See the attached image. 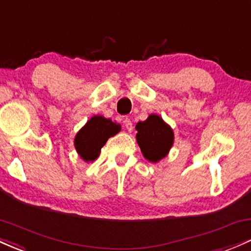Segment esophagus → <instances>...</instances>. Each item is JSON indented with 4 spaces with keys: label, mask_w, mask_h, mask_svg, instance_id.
Segmentation results:
<instances>
[{
    "label": "esophagus",
    "mask_w": 251,
    "mask_h": 251,
    "mask_svg": "<svg viewBox=\"0 0 251 251\" xmlns=\"http://www.w3.org/2000/svg\"><path fill=\"white\" fill-rule=\"evenodd\" d=\"M124 125H125L126 130H127L128 132H131L132 130H133V124H132L131 119H128V118H125V119H124Z\"/></svg>",
    "instance_id": "34e87169"
}]
</instances>
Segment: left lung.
<instances>
[{
    "mask_svg": "<svg viewBox=\"0 0 251 251\" xmlns=\"http://www.w3.org/2000/svg\"><path fill=\"white\" fill-rule=\"evenodd\" d=\"M137 142L145 158L150 162H158L167 155L174 142L173 130L159 118L151 114L145 121L136 125Z\"/></svg>",
    "mask_w": 251,
    "mask_h": 251,
    "instance_id": "obj_1",
    "label": "left lung"
}]
</instances>
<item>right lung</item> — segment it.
I'll list each match as a JSON object with an SVG mask.
<instances>
[{
    "mask_svg": "<svg viewBox=\"0 0 251 251\" xmlns=\"http://www.w3.org/2000/svg\"><path fill=\"white\" fill-rule=\"evenodd\" d=\"M119 131V124L113 123L111 119H106L100 115H95L76 134L75 147L77 152L85 162L94 161L109 137L114 136Z\"/></svg>",
    "mask_w": 251,
    "mask_h": 251,
    "instance_id": "right-lung-1",
    "label": "right lung"
}]
</instances>
